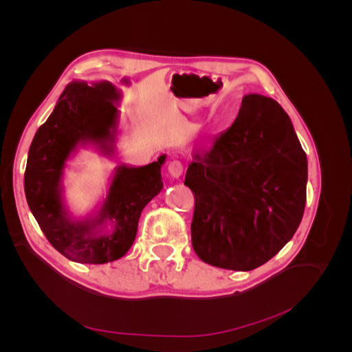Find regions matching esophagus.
<instances>
[{"instance_id": "esophagus-1", "label": "esophagus", "mask_w": 352, "mask_h": 352, "mask_svg": "<svg viewBox=\"0 0 352 352\" xmlns=\"http://www.w3.org/2000/svg\"><path fill=\"white\" fill-rule=\"evenodd\" d=\"M167 173L172 176L173 179H179L180 176L184 175L182 162H179V160H173V162H170L168 166H167Z\"/></svg>"}]
</instances>
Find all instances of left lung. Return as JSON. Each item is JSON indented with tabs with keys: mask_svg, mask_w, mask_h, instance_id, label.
<instances>
[{
	"mask_svg": "<svg viewBox=\"0 0 352 352\" xmlns=\"http://www.w3.org/2000/svg\"><path fill=\"white\" fill-rule=\"evenodd\" d=\"M194 158L185 185L198 257L238 272L267 263L294 236L307 201V155L289 116L272 98L245 95L235 122Z\"/></svg>",
	"mask_w": 352,
	"mask_h": 352,
	"instance_id": "1",
	"label": "left lung"
}]
</instances>
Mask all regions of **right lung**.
Instances as JSON below:
<instances>
[{
    "label": "right lung",
    "mask_w": 352,
    "mask_h": 352,
    "mask_svg": "<svg viewBox=\"0 0 352 352\" xmlns=\"http://www.w3.org/2000/svg\"><path fill=\"white\" fill-rule=\"evenodd\" d=\"M119 92L110 82H72L48 120L35 133L25 172V194L41 230L66 258L85 264L114 261L129 251L144 207L163 188L160 168L166 155L144 167H117L110 190L94 221H70L58 182L66 160L79 142L111 153ZM110 219L113 232H102Z\"/></svg>",
    "instance_id": "right-lung-1"
}]
</instances>
